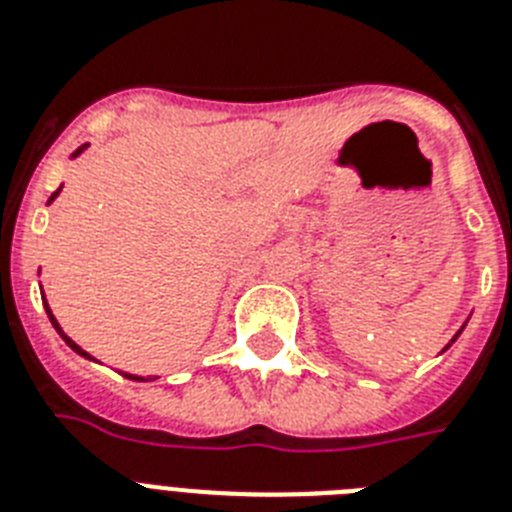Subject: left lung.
I'll return each instance as SVG.
<instances>
[{
    "label": "left lung",
    "mask_w": 512,
    "mask_h": 512,
    "mask_svg": "<svg viewBox=\"0 0 512 512\" xmlns=\"http://www.w3.org/2000/svg\"><path fill=\"white\" fill-rule=\"evenodd\" d=\"M463 328H466V325H463ZM463 328H461V330H463ZM461 330H458V333H455V338L461 336ZM455 338H453V341H455ZM453 341H450V343H453ZM450 343H448V346H450ZM448 346H445V349H448Z\"/></svg>",
    "instance_id": "obj_1"
}]
</instances>
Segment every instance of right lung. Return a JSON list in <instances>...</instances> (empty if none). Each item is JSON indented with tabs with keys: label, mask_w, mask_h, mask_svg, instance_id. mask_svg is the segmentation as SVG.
Instances as JSON below:
<instances>
[{
	"label": "right lung",
	"mask_w": 512,
	"mask_h": 512,
	"mask_svg": "<svg viewBox=\"0 0 512 512\" xmlns=\"http://www.w3.org/2000/svg\"><path fill=\"white\" fill-rule=\"evenodd\" d=\"M85 148H88V145H83V148H77V150H75V153H72V158H77V156H80V153H83V150H85ZM57 195H59V190H57V192H54V195H51V197H49V203H51V200H54V197H57ZM44 307H46V315H49L51 325H54V328H57V333H59V336H62V338H64V343H67V346H70V349H72V351H75V354L85 356V359H93V356H90V354H88V351H83V349H80V346H77V343H75V341H72V338H70V336H67V333H64V330H62V328H59V322H57V317L51 315V309H49V304H46V302H44ZM122 375H124V372H122ZM124 377H130V380H137V382H145V377H137V375H124Z\"/></svg>",
	"instance_id": "add662e5"
}]
</instances>
